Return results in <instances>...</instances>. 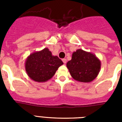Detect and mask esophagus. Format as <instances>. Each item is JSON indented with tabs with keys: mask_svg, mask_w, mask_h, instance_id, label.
Segmentation results:
<instances>
[{
	"mask_svg": "<svg viewBox=\"0 0 122 122\" xmlns=\"http://www.w3.org/2000/svg\"><path fill=\"white\" fill-rule=\"evenodd\" d=\"M62 62H63V63H65H65L67 62V60H66V59H62Z\"/></svg>",
	"mask_w": 122,
	"mask_h": 122,
	"instance_id": "obj_1",
	"label": "esophagus"
}]
</instances>
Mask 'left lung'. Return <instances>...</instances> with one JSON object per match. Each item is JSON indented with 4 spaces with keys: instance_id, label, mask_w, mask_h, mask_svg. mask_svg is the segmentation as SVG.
Listing matches in <instances>:
<instances>
[{
    "instance_id": "1",
    "label": "left lung",
    "mask_w": 122,
    "mask_h": 122,
    "mask_svg": "<svg viewBox=\"0 0 122 122\" xmlns=\"http://www.w3.org/2000/svg\"><path fill=\"white\" fill-rule=\"evenodd\" d=\"M66 66L74 79L89 82L98 76L101 62L93 54L78 49L73 52L71 60L67 62Z\"/></svg>"
}]
</instances>
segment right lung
Returning a JSON list of instances; mask_svg holds the SVG:
<instances>
[{
	"instance_id": "obj_1",
	"label": "right lung",
	"mask_w": 122,
	"mask_h": 122,
	"mask_svg": "<svg viewBox=\"0 0 122 122\" xmlns=\"http://www.w3.org/2000/svg\"><path fill=\"white\" fill-rule=\"evenodd\" d=\"M63 62L57 56H52L51 52L45 48L32 54L25 62L28 76L36 82H45L54 76Z\"/></svg>"
}]
</instances>
